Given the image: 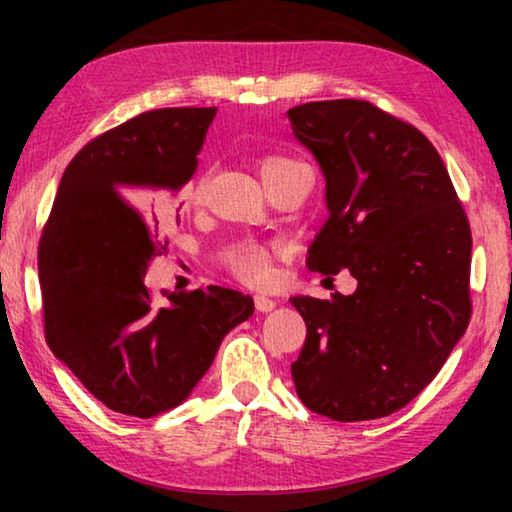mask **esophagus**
Returning <instances> with one entry per match:
<instances>
[{
  "mask_svg": "<svg viewBox=\"0 0 512 512\" xmlns=\"http://www.w3.org/2000/svg\"><path fill=\"white\" fill-rule=\"evenodd\" d=\"M275 305H277V302L273 298L255 296V307H257V311H262V314H268V311H273Z\"/></svg>",
  "mask_w": 512,
  "mask_h": 512,
  "instance_id": "34e87169",
  "label": "esophagus"
}]
</instances>
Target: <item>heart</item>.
Segmentation results:
<instances>
[{"mask_svg": "<svg viewBox=\"0 0 512 512\" xmlns=\"http://www.w3.org/2000/svg\"><path fill=\"white\" fill-rule=\"evenodd\" d=\"M259 173H262L266 187H271L277 180L289 176V173L298 171V169H305V164L287 158V155H264V158H259ZM205 183H207V176L201 171L196 173V176L189 180V183L183 187V198L185 207H196L198 203L203 201V192H205ZM280 253V248L273 246V248H266V246H257V244H244L232 250L228 255V262L230 271L235 273L239 280H244L248 284H257V287H262L268 280L273 277V255Z\"/></svg>", "mask_w": 512, "mask_h": 512, "instance_id": "obj_1", "label": "heart"}]
</instances>
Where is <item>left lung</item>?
<instances>
[{"mask_svg":"<svg viewBox=\"0 0 512 512\" xmlns=\"http://www.w3.org/2000/svg\"><path fill=\"white\" fill-rule=\"evenodd\" d=\"M287 115L325 176L329 216L307 268L357 280L352 296L291 298L307 325L293 384L332 420L384 418L420 395L470 323V223L415 126L359 99Z\"/></svg>","mask_w":512,"mask_h":512,"instance_id":"obj_1","label":"left lung"}]
</instances>
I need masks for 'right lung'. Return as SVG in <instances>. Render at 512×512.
Segmentation results:
<instances>
[{"label":"right lung","mask_w":512,"mask_h":512,"mask_svg":"<svg viewBox=\"0 0 512 512\" xmlns=\"http://www.w3.org/2000/svg\"><path fill=\"white\" fill-rule=\"evenodd\" d=\"M216 108L142 112L67 164L38 246L51 352L108 409L153 418L185 402L253 298L207 287L153 296L158 230L194 176ZM132 194L123 201V192ZM178 221V216H176Z\"/></svg>","instance_id":"1"}]
</instances>
